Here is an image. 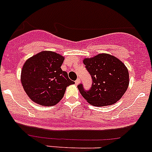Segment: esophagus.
<instances>
[{
	"label": "esophagus",
	"mask_w": 152,
	"mask_h": 152,
	"mask_svg": "<svg viewBox=\"0 0 152 152\" xmlns=\"http://www.w3.org/2000/svg\"><path fill=\"white\" fill-rule=\"evenodd\" d=\"M75 83H76V84H79L80 83V79L78 78V79H76V80L75 81Z\"/></svg>",
	"instance_id": "obj_1"
}]
</instances>
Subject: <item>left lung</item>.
Masks as SVG:
<instances>
[{"instance_id": "1", "label": "left lung", "mask_w": 152, "mask_h": 152, "mask_svg": "<svg viewBox=\"0 0 152 152\" xmlns=\"http://www.w3.org/2000/svg\"><path fill=\"white\" fill-rule=\"evenodd\" d=\"M83 63L93 82L89 90H85L82 83L77 87L88 103L103 107L115 104L122 97L128 87L129 73L121 61L104 53L85 58Z\"/></svg>"}]
</instances>
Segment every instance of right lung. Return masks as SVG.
<instances>
[{"mask_svg": "<svg viewBox=\"0 0 152 152\" xmlns=\"http://www.w3.org/2000/svg\"><path fill=\"white\" fill-rule=\"evenodd\" d=\"M64 57L44 51L28 58L21 70V84L27 95L36 104L53 106L64 96L66 87L75 83L61 69Z\"/></svg>", "mask_w": 152, "mask_h": 152, "instance_id": "obj_1", "label": "right lung"}]
</instances>
